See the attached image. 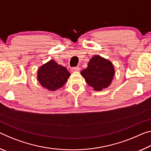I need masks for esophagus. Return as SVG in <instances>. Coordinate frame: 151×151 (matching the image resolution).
<instances>
[{
	"label": "esophagus",
	"instance_id": "obj_1",
	"mask_svg": "<svg viewBox=\"0 0 151 151\" xmlns=\"http://www.w3.org/2000/svg\"><path fill=\"white\" fill-rule=\"evenodd\" d=\"M81 68L79 66H75V67L71 68V71L72 72H75V71H80Z\"/></svg>",
	"mask_w": 151,
	"mask_h": 151
}]
</instances>
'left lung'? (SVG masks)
Returning <instances> with one entry per match:
<instances>
[{"instance_id":"1","label":"left lung","mask_w":151,"mask_h":151,"mask_svg":"<svg viewBox=\"0 0 151 151\" xmlns=\"http://www.w3.org/2000/svg\"><path fill=\"white\" fill-rule=\"evenodd\" d=\"M81 74L89 86L99 91L111 85L114 68L111 62L96 55L91 58L88 66L82 70Z\"/></svg>"}]
</instances>
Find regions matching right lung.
<instances>
[{
  "label": "right lung",
  "instance_id": "add662e5",
  "mask_svg": "<svg viewBox=\"0 0 151 151\" xmlns=\"http://www.w3.org/2000/svg\"><path fill=\"white\" fill-rule=\"evenodd\" d=\"M70 75L65 67L51 60L39 68L37 78L43 87L49 91H56L63 86Z\"/></svg>",
  "mask_w": 151,
  "mask_h": 151
}]
</instances>
